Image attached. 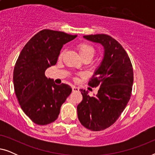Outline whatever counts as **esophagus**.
<instances>
[{
  "label": "esophagus",
  "instance_id": "1",
  "mask_svg": "<svg viewBox=\"0 0 155 155\" xmlns=\"http://www.w3.org/2000/svg\"><path fill=\"white\" fill-rule=\"evenodd\" d=\"M72 90H73V92H78V91H79V88H78V87L73 86L72 87Z\"/></svg>",
  "mask_w": 155,
  "mask_h": 155
}]
</instances>
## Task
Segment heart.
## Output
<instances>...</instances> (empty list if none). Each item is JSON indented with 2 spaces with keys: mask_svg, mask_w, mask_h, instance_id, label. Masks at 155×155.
<instances>
[{
  "mask_svg": "<svg viewBox=\"0 0 155 155\" xmlns=\"http://www.w3.org/2000/svg\"><path fill=\"white\" fill-rule=\"evenodd\" d=\"M76 49L78 50V53L82 57V59L85 58H92L94 54V49L92 46L87 43H80L76 46ZM63 51H61L59 54V58H61L63 56Z\"/></svg>",
  "mask_w": 155,
  "mask_h": 155,
  "instance_id": "b5f03b06",
  "label": "heart"
}]
</instances>
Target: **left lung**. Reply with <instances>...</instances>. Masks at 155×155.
Returning <instances> with one entry per match:
<instances>
[{"mask_svg": "<svg viewBox=\"0 0 155 155\" xmlns=\"http://www.w3.org/2000/svg\"><path fill=\"white\" fill-rule=\"evenodd\" d=\"M84 38L99 43L104 48L100 66L88 84L99 87L95 97L80 90L82 100L78 105V116L86 128L100 131L116 121L130 100L133 83V70L128 55L123 46L109 35H85Z\"/></svg>", "mask_w": 155, "mask_h": 155, "instance_id": "8db88e82", "label": "left lung"}]
</instances>
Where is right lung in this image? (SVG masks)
<instances>
[{"mask_svg": "<svg viewBox=\"0 0 155 155\" xmlns=\"http://www.w3.org/2000/svg\"><path fill=\"white\" fill-rule=\"evenodd\" d=\"M63 31L43 29L21 51L13 72L15 92L25 114L37 125L55 121L61 105L72 92L68 84H56L45 75L56 64L63 44L75 39Z\"/></svg>", "mask_w": 155, "mask_h": 155, "instance_id": "1", "label": "right lung"}]
</instances>
